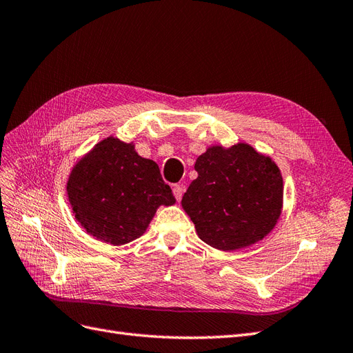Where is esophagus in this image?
Masks as SVG:
<instances>
[{
	"label": "esophagus",
	"mask_w": 353,
	"mask_h": 353,
	"mask_svg": "<svg viewBox=\"0 0 353 353\" xmlns=\"http://www.w3.org/2000/svg\"><path fill=\"white\" fill-rule=\"evenodd\" d=\"M173 194H174L176 199H177V201H180V199H182V196H183V188L180 186V185H174V188H173Z\"/></svg>",
	"instance_id": "34e87169"
}]
</instances>
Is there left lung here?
<instances>
[{"label":"left lung","mask_w":353,"mask_h":353,"mask_svg":"<svg viewBox=\"0 0 353 353\" xmlns=\"http://www.w3.org/2000/svg\"><path fill=\"white\" fill-rule=\"evenodd\" d=\"M198 177L182 207L198 236L217 250L244 248L263 239L281 216L283 176L269 157L247 143L211 146L199 155Z\"/></svg>","instance_id":"8db88e82"}]
</instances>
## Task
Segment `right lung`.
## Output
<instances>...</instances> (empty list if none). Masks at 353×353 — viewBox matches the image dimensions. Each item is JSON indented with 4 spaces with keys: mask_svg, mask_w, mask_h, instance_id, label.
<instances>
[{
    "mask_svg": "<svg viewBox=\"0 0 353 353\" xmlns=\"http://www.w3.org/2000/svg\"><path fill=\"white\" fill-rule=\"evenodd\" d=\"M66 189L75 219L112 245L143 235L157 208L176 203L157 163L117 137L102 140L78 161Z\"/></svg>",
    "mask_w": 353,
    "mask_h": 353,
    "instance_id": "add662e5",
    "label": "right lung"
}]
</instances>
